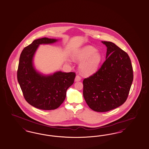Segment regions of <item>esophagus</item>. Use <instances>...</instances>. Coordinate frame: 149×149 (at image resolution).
Returning a JSON list of instances; mask_svg holds the SVG:
<instances>
[{"instance_id":"obj_1","label":"esophagus","mask_w":149,"mask_h":149,"mask_svg":"<svg viewBox=\"0 0 149 149\" xmlns=\"http://www.w3.org/2000/svg\"><path fill=\"white\" fill-rule=\"evenodd\" d=\"M81 77H80L79 75H77L76 77H75V81L76 82L80 81L81 80Z\"/></svg>"}]
</instances>
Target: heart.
Masks as SVG:
<instances>
[{
	"mask_svg": "<svg viewBox=\"0 0 149 149\" xmlns=\"http://www.w3.org/2000/svg\"><path fill=\"white\" fill-rule=\"evenodd\" d=\"M74 60L81 62L79 68L84 75H91L97 70L102 61V55L93 47L86 46L79 48L72 53Z\"/></svg>",
	"mask_w": 149,
	"mask_h": 149,
	"instance_id": "b5f03b06",
	"label": "heart"
}]
</instances>
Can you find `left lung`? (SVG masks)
<instances>
[{
    "mask_svg": "<svg viewBox=\"0 0 149 149\" xmlns=\"http://www.w3.org/2000/svg\"><path fill=\"white\" fill-rule=\"evenodd\" d=\"M107 47L106 61L92 76L83 81V96L89 107L104 112L117 108L127 100L133 80L128 54L111 42Z\"/></svg>",
    "mask_w": 149,
    "mask_h": 149,
    "instance_id": "obj_1",
    "label": "left lung"
}]
</instances>
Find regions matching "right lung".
<instances>
[{"instance_id": "right-lung-1", "label": "right lung", "mask_w": 149, "mask_h": 149, "mask_svg": "<svg viewBox=\"0 0 149 149\" xmlns=\"http://www.w3.org/2000/svg\"><path fill=\"white\" fill-rule=\"evenodd\" d=\"M58 39L47 37L35 40L21 53L17 80L26 101L43 110L58 108L66 97L67 90L74 81L75 73L57 71L44 74L34 65L33 58L40 45L56 43Z\"/></svg>"}]
</instances>
